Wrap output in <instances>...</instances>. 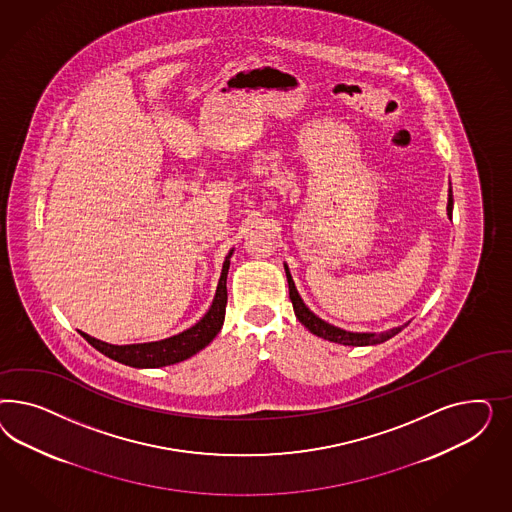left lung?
<instances>
[{"mask_svg": "<svg viewBox=\"0 0 512 512\" xmlns=\"http://www.w3.org/2000/svg\"><path fill=\"white\" fill-rule=\"evenodd\" d=\"M452 206H454V199H452V187H449V202H447V216L452 219ZM285 266V276H287V283H289V298L293 302V310H295L296 319L310 330L311 334L323 338V340L334 341L340 345H351V347H364V345H377L383 341L390 340L392 336H396L398 332H402L403 326H394L385 332H351L345 330L340 326L330 325L326 323L325 319H321L319 315H315L313 311L304 304L302 296L298 295L296 291L295 281L291 276V270L287 263Z\"/></svg>", "mask_w": 512, "mask_h": 512, "instance_id": "left-lung-1", "label": "left lung"}]
</instances>
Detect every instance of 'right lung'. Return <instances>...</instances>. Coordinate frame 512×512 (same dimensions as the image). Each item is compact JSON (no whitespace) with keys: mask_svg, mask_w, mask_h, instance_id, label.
<instances>
[{"mask_svg":"<svg viewBox=\"0 0 512 512\" xmlns=\"http://www.w3.org/2000/svg\"><path fill=\"white\" fill-rule=\"evenodd\" d=\"M233 253L234 249H231L223 261L212 306L204 313L201 321H197L195 325L187 328L184 332L171 336V338H165V340L129 343V345H112L107 341L92 338L84 332H82V336L105 357L122 362L131 368H163V366H171V364L197 355L210 341L216 338L217 332L221 330L223 321H225L227 274H229Z\"/></svg>","mask_w":512,"mask_h":512,"instance_id":"right-lung-1","label":"right lung"}]
</instances>
